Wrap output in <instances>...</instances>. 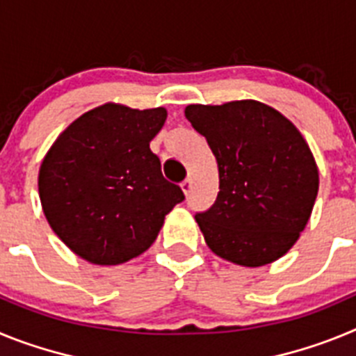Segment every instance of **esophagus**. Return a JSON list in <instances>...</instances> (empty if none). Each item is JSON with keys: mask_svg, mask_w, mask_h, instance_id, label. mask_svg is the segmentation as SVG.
<instances>
[{"mask_svg": "<svg viewBox=\"0 0 356 356\" xmlns=\"http://www.w3.org/2000/svg\"><path fill=\"white\" fill-rule=\"evenodd\" d=\"M191 188H193V180H191V178H185V180L181 181V191L185 193V196L191 193Z\"/></svg>", "mask_w": 356, "mask_h": 356, "instance_id": "obj_1", "label": "esophagus"}]
</instances>
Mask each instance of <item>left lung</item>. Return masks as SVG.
Returning a JSON list of instances; mask_svg holds the SVG:
<instances>
[{
    "instance_id": "8db88e82",
    "label": "left lung",
    "mask_w": 356,
    "mask_h": 356,
    "mask_svg": "<svg viewBox=\"0 0 356 356\" xmlns=\"http://www.w3.org/2000/svg\"><path fill=\"white\" fill-rule=\"evenodd\" d=\"M185 118L217 160L219 193L196 222L207 246L242 267L282 259L312 216L319 169L301 131L257 99L188 105Z\"/></svg>"
}]
</instances>
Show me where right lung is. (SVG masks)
Instances as JSON below:
<instances>
[{
	"label": "right lung",
	"mask_w": 356,
	"mask_h": 356,
	"mask_svg": "<svg viewBox=\"0 0 356 356\" xmlns=\"http://www.w3.org/2000/svg\"><path fill=\"white\" fill-rule=\"evenodd\" d=\"M165 119L163 106L105 103L74 119L44 155L37 180L42 212L80 259L119 266L139 257L184 201L149 149Z\"/></svg>",
	"instance_id": "1"
}]
</instances>
